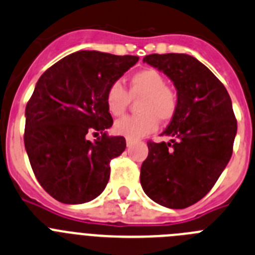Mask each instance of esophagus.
Masks as SVG:
<instances>
[{"label": "esophagus", "instance_id": "obj_1", "mask_svg": "<svg viewBox=\"0 0 255 255\" xmlns=\"http://www.w3.org/2000/svg\"><path fill=\"white\" fill-rule=\"evenodd\" d=\"M126 143H127V147H130V146L133 145V141H132V140H127V141H126Z\"/></svg>", "mask_w": 255, "mask_h": 255}]
</instances>
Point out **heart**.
Wrapping results in <instances>:
<instances>
[{"mask_svg": "<svg viewBox=\"0 0 255 255\" xmlns=\"http://www.w3.org/2000/svg\"><path fill=\"white\" fill-rule=\"evenodd\" d=\"M130 97H142L138 104L141 114L125 117L115 122L114 130L128 140H138L156 130L159 121L169 122L177 110V95L167 87L165 78L158 70L143 69L129 79V92L115 82L108 88L105 104L113 117H119L126 112Z\"/></svg>", "mask_w": 255, "mask_h": 255, "instance_id": "b5f03b06", "label": "heart"}]
</instances>
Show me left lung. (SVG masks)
Listing matches in <instances>:
<instances>
[{"mask_svg":"<svg viewBox=\"0 0 255 255\" xmlns=\"http://www.w3.org/2000/svg\"><path fill=\"white\" fill-rule=\"evenodd\" d=\"M143 63L164 73L177 90V110L161 134L147 142L140 182L155 203L183 209L213 187L231 159L238 122L231 97L213 73L186 54H151Z\"/></svg>","mask_w":255,"mask_h":255,"instance_id":"left-lung-1","label":"left lung"}]
</instances>
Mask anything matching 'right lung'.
Segmentation results:
<instances>
[{
  "label": "right lung",
  "mask_w": 255,
  "mask_h": 255,
  "mask_svg": "<svg viewBox=\"0 0 255 255\" xmlns=\"http://www.w3.org/2000/svg\"><path fill=\"white\" fill-rule=\"evenodd\" d=\"M138 56L77 51L48 68L25 108L24 145L35 178L65 204H83L108 185L110 160L126 149L122 136H109L113 118L106 91ZM91 131L102 133L94 143Z\"/></svg>",
  "instance_id": "add662e5"
}]
</instances>
